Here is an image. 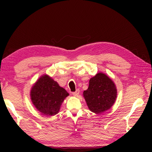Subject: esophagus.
<instances>
[{"label": "esophagus", "mask_w": 152, "mask_h": 152, "mask_svg": "<svg viewBox=\"0 0 152 152\" xmlns=\"http://www.w3.org/2000/svg\"><path fill=\"white\" fill-rule=\"evenodd\" d=\"M79 93H80V91H79V90H76V91L75 92H73L72 94L74 95V96H78V95H79Z\"/></svg>", "instance_id": "34e87169"}]
</instances>
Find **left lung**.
I'll return each mask as SVG.
<instances>
[{
  "label": "left lung",
  "mask_w": 152,
  "mask_h": 152,
  "mask_svg": "<svg viewBox=\"0 0 152 152\" xmlns=\"http://www.w3.org/2000/svg\"><path fill=\"white\" fill-rule=\"evenodd\" d=\"M117 87L112 79L102 72L97 73L89 80L88 88L83 92L89 110L96 114L107 111L114 104Z\"/></svg>",
  "instance_id": "obj_1"
}]
</instances>
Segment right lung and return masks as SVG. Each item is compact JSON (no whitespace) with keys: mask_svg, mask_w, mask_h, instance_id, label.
I'll list each match as a JSON object with an SVG mask.
<instances>
[{"mask_svg":"<svg viewBox=\"0 0 152 152\" xmlns=\"http://www.w3.org/2000/svg\"><path fill=\"white\" fill-rule=\"evenodd\" d=\"M68 95V92L48 74L40 76L30 92L31 100L36 109L48 117L58 114Z\"/></svg>","mask_w":152,"mask_h":152,"instance_id":"add662e5","label":"right lung"}]
</instances>
